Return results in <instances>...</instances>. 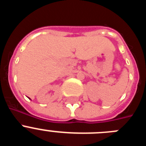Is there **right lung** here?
I'll return each mask as SVG.
<instances>
[{
  "label": "right lung",
  "mask_w": 146,
  "mask_h": 146,
  "mask_svg": "<svg viewBox=\"0 0 146 146\" xmlns=\"http://www.w3.org/2000/svg\"><path fill=\"white\" fill-rule=\"evenodd\" d=\"M29 99H30V98H29Z\"/></svg>",
  "instance_id": "add662e5"
}]
</instances>
